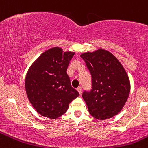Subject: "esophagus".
<instances>
[{"label":"esophagus","instance_id":"esophagus-1","mask_svg":"<svg viewBox=\"0 0 148 148\" xmlns=\"http://www.w3.org/2000/svg\"><path fill=\"white\" fill-rule=\"evenodd\" d=\"M77 91H78V92L79 93V95H81L82 94V87H79L78 88H77Z\"/></svg>","mask_w":148,"mask_h":148}]
</instances>
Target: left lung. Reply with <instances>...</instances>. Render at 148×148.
Segmentation results:
<instances>
[{"label":"left lung","mask_w":148,"mask_h":148,"mask_svg":"<svg viewBox=\"0 0 148 148\" xmlns=\"http://www.w3.org/2000/svg\"><path fill=\"white\" fill-rule=\"evenodd\" d=\"M92 75V90L82 97L92 116L105 120L117 115L130 92V81L125 69L111 53L104 49L80 55Z\"/></svg>","instance_id":"1"}]
</instances>
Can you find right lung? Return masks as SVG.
Instances as JSON below:
<instances>
[{
    "instance_id": "1",
    "label": "right lung",
    "mask_w": 148,
    "mask_h": 148,
    "mask_svg": "<svg viewBox=\"0 0 148 148\" xmlns=\"http://www.w3.org/2000/svg\"><path fill=\"white\" fill-rule=\"evenodd\" d=\"M74 52L55 47L42 53L29 69L25 89L30 103L38 114L49 119L64 115L69 105L79 95L73 88L67 68Z\"/></svg>"
}]
</instances>
